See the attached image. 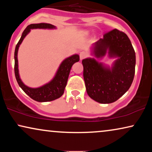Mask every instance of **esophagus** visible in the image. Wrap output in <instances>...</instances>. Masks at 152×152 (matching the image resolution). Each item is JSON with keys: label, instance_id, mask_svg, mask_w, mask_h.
Wrapping results in <instances>:
<instances>
[{"label": "esophagus", "instance_id": "obj_1", "mask_svg": "<svg viewBox=\"0 0 152 152\" xmlns=\"http://www.w3.org/2000/svg\"><path fill=\"white\" fill-rule=\"evenodd\" d=\"M87 56H88V53H87L86 52L82 51L80 53V58L81 60H82L83 59H84V58H86Z\"/></svg>", "mask_w": 152, "mask_h": 152}]
</instances>
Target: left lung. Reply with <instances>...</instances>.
<instances>
[{"label": "left lung", "instance_id": "left-lung-1", "mask_svg": "<svg viewBox=\"0 0 152 152\" xmlns=\"http://www.w3.org/2000/svg\"><path fill=\"white\" fill-rule=\"evenodd\" d=\"M109 54L118 59L111 68L94 58L82 60L86 92L93 100L109 104L118 100L130 88L135 75L136 53L125 33L114 29L93 45L92 55L102 58Z\"/></svg>", "mask_w": 152, "mask_h": 152}]
</instances>
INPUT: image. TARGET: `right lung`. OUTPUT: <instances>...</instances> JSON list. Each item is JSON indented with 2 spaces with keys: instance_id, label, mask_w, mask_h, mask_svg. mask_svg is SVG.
Masks as SVG:
<instances>
[{
  "instance_id": "obj_1",
  "label": "right lung",
  "mask_w": 152,
  "mask_h": 152,
  "mask_svg": "<svg viewBox=\"0 0 152 152\" xmlns=\"http://www.w3.org/2000/svg\"><path fill=\"white\" fill-rule=\"evenodd\" d=\"M55 29L56 27L50 23H35L30 24L25 29L20 37V40L16 45L15 52H14V72L15 77L18 85L22 90L29 95L31 98L35 101L39 102H50L55 100L59 98L64 94V89L67 84V81L69 76L70 69L72 65L80 61V56L78 55H73L70 57L66 58L60 64L55 77L50 82L47 83L42 86L38 88H30L27 86L23 84L20 80L19 73H18V50L20 45L21 44L26 35L30 32L32 29Z\"/></svg>"
}]
</instances>
